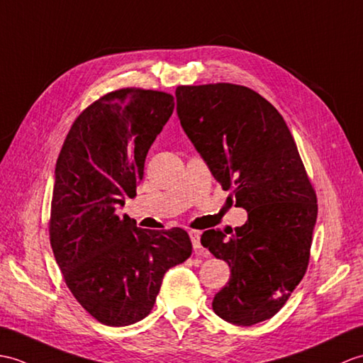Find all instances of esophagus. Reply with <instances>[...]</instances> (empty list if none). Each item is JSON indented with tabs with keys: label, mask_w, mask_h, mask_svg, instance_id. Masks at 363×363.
<instances>
[{
	"label": "esophagus",
	"mask_w": 363,
	"mask_h": 363,
	"mask_svg": "<svg viewBox=\"0 0 363 363\" xmlns=\"http://www.w3.org/2000/svg\"><path fill=\"white\" fill-rule=\"evenodd\" d=\"M189 238H191L192 247H194V252L197 255H203L205 250H203L202 244H200V233L199 231H189Z\"/></svg>",
	"instance_id": "34e87169"
}]
</instances>
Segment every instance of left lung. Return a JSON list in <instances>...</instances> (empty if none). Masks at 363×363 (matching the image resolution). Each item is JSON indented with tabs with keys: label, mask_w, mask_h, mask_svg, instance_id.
I'll return each instance as SVG.
<instances>
[{
	"label": "left lung",
	"mask_w": 363,
	"mask_h": 363,
	"mask_svg": "<svg viewBox=\"0 0 363 363\" xmlns=\"http://www.w3.org/2000/svg\"><path fill=\"white\" fill-rule=\"evenodd\" d=\"M177 113L214 179L247 209L242 227L208 230L202 245L230 265L213 300L228 323L252 326L283 308L308 270L317 196L283 116L242 85H180Z\"/></svg>",
	"instance_id": "obj_1"
}]
</instances>
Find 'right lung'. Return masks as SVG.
<instances>
[{
    "mask_svg": "<svg viewBox=\"0 0 363 363\" xmlns=\"http://www.w3.org/2000/svg\"><path fill=\"white\" fill-rule=\"evenodd\" d=\"M174 106L172 94L143 88L102 96L72 123L55 164L54 257L71 294L102 325L147 317L164 273L192 253L184 230H143L116 214L125 196H136L147 152Z\"/></svg>",
    "mask_w": 363,
    "mask_h": 363,
    "instance_id": "obj_1",
    "label": "right lung"
}]
</instances>
